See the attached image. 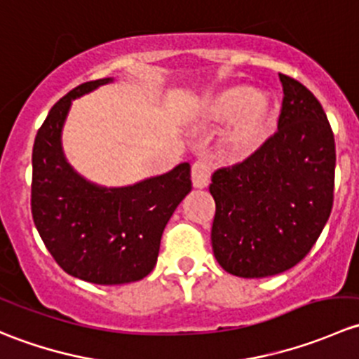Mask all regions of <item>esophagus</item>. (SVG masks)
Segmentation results:
<instances>
[{"instance_id":"obj_1","label":"esophagus","mask_w":359,"mask_h":359,"mask_svg":"<svg viewBox=\"0 0 359 359\" xmlns=\"http://www.w3.org/2000/svg\"><path fill=\"white\" fill-rule=\"evenodd\" d=\"M191 177H193V186L194 187H206L210 182V166L208 163L198 159L193 163L191 168Z\"/></svg>"}]
</instances>
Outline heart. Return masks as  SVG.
Listing matches in <instances>:
<instances>
[{"instance_id": "heart-1", "label": "heart", "mask_w": 359, "mask_h": 359, "mask_svg": "<svg viewBox=\"0 0 359 359\" xmlns=\"http://www.w3.org/2000/svg\"><path fill=\"white\" fill-rule=\"evenodd\" d=\"M198 116L210 125L231 123L224 151L233 159H247L269 139L276 107L267 93H255L248 85H231L206 95Z\"/></svg>"}]
</instances>
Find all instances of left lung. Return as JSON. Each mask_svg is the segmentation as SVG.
<instances>
[{"mask_svg": "<svg viewBox=\"0 0 359 359\" xmlns=\"http://www.w3.org/2000/svg\"><path fill=\"white\" fill-rule=\"evenodd\" d=\"M283 85L278 132L243 163L213 172L212 248L224 271L266 278L299 264L320 238L332 206L335 140L316 97Z\"/></svg>", "mask_w": 359, "mask_h": 359, "instance_id": "1", "label": "left lung"}]
</instances>
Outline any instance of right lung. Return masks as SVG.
Returning a JSON list of instances; mask_svg holds the SVG:
<instances>
[{"label": "right lung", "instance_id": "obj_1", "mask_svg": "<svg viewBox=\"0 0 359 359\" xmlns=\"http://www.w3.org/2000/svg\"><path fill=\"white\" fill-rule=\"evenodd\" d=\"M76 86L52 107L32 147L31 212L43 243L71 276L95 285L139 281L154 269L165 226L193 189L191 165L130 187L106 189L69 166L60 133L71 100L109 83Z\"/></svg>", "mask_w": 359, "mask_h": 359}]
</instances>
